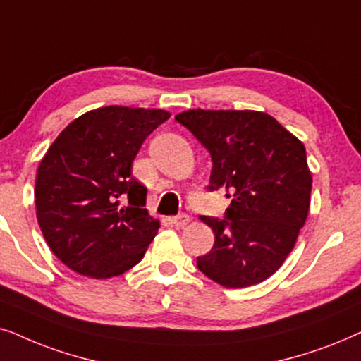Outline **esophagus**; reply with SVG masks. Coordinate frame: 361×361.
I'll return each instance as SVG.
<instances>
[{"instance_id":"34e87169","label":"esophagus","mask_w":361,"mask_h":361,"mask_svg":"<svg viewBox=\"0 0 361 361\" xmlns=\"http://www.w3.org/2000/svg\"><path fill=\"white\" fill-rule=\"evenodd\" d=\"M188 221H190L188 214H178L171 218V224L176 226V228H183L185 224H188Z\"/></svg>"}]
</instances>
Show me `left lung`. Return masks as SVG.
<instances>
[{"mask_svg":"<svg viewBox=\"0 0 361 361\" xmlns=\"http://www.w3.org/2000/svg\"><path fill=\"white\" fill-rule=\"evenodd\" d=\"M176 122L209 152V191L231 198L224 218L201 216L214 246L198 269L238 289L271 277L295 246L310 206L305 147L276 118L256 110H186Z\"/></svg>","mask_w":361,"mask_h":361,"instance_id":"1","label":"left lung"}]
</instances>
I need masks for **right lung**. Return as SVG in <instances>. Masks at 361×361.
I'll list each match as a JSON object with an SVG mask.
<instances>
[{"mask_svg":"<svg viewBox=\"0 0 361 361\" xmlns=\"http://www.w3.org/2000/svg\"><path fill=\"white\" fill-rule=\"evenodd\" d=\"M168 118L160 109H95L67 125L46 152L35 186L37 223L74 272L109 279L145 256L160 221L143 208L147 188L132 176V163Z\"/></svg>","mask_w":361,"mask_h":361,"instance_id":"obj_1","label":"right lung"}]
</instances>
